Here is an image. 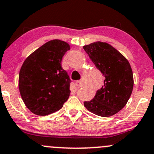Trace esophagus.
Segmentation results:
<instances>
[{
    "instance_id": "obj_1",
    "label": "esophagus",
    "mask_w": 154,
    "mask_h": 154,
    "mask_svg": "<svg viewBox=\"0 0 154 154\" xmlns=\"http://www.w3.org/2000/svg\"><path fill=\"white\" fill-rule=\"evenodd\" d=\"M75 85L77 87V88H80V87L82 86V82L80 80H77V81L75 82Z\"/></svg>"
}]
</instances>
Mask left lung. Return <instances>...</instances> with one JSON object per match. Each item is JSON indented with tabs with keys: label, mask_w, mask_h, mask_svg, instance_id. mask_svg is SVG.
<instances>
[{
	"label": "left lung",
	"mask_w": 154,
	"mask_h": 154,
	"mask_svg": "<svg viewBox=\"0 0 154 154\" xmlns=\"http://www.w3.org/2000/svg\"><path fill=\"white\" fill-rule=\"evenodd\" d=\"M83 49L105 77L104 85L91 100L84 102V106L100 116L114 115L124 108L131 95L134 77L131 65L107 43L94 42L84 46Z\"/></svg>",
	"instance_id": "obj_1"
}]
</instances>
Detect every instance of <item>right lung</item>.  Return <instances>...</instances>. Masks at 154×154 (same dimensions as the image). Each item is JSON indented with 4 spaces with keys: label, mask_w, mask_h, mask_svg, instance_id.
I'll list each match as a JSON object with an SVG mask.
<instances>
[{
    "label": "right lung",
    "mask_w": 154,
    "mask_h": 154,
    "mask_svg": "<svg viewBox=\"0 0 154 154\" xmlns=\"http://www.w3.org/2000/svg\"><path fill=\"white\" fill-rule=\"evenodd\" d=\"M70 49L66 42L52 40L30 54L19 73L18 86L26 106L46 116L60 109L70 95V78L63 69V57Z\"/></svg>",
    "instance_id": "right-lung-1"
}]
</instances>
